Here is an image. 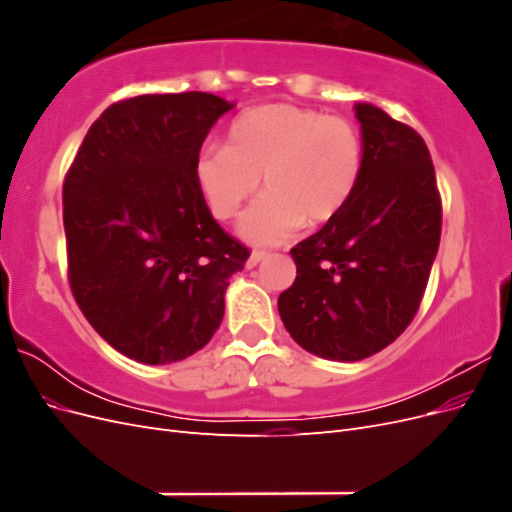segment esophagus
I'll return each instance as SVG.
<instances>
[{
  "label": "esophagus",
  "mask_w": 512,
  "mask_h": 512,
  "mask_svg": "<svg viewBox=\"0 0 512 512\" xmlns=\"http://www.w3.org/2000/svg\"><path fill=\"white\" fill-rule=\"evenodd\" d=\"M267 258V252H258V250H254L252 254H250V258H247V269H254L256 265H258V262H262V260H265Z\"/></svg>",
  "instance_id": "34e87169"
}]
</instances>
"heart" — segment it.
<instances>
[{
    "mask_svg": "<svg viewBox=\"0 0 512 512\" xmlns=\"http://www.w3.org/2000/svg\"><path fill=\"white\" fill-rule=\"evenodd\" d=\"M365 164L361 132L342 117L294 104H260L232 119L226 145L194 158V179L213 218H235L260 177L267 192L239 220V235L275 245L307 224H324L359 190Z\"/></svg>",
    "mask_w": 512,
    "mask_h": 512,
    "instance_id": "heart-1",
    "label": "heart"
}]
</instances>
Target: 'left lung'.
<instances>
[{
    "mask_svg": "<svg viewBox=\"0 0 512 512\" xmlns=\"http://www.w3.org/2000/svg\"><path fill=\"white\" fill-rule=\"evenodd\" d=\"M365 164L337 218L292 247L297 280L277 299L286 331L329 361H361L412 322L436 260L442 205L421 134L356 102Z\"/></svg>",
    "mask_w": 512,
    "mask_h": 512,
    "instance_id": "left-lung-1",
    "label": "left lung"
}]
</instances>
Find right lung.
<instances>
[{
    "mask_svg": "<svg viewBox=\"0 0 512 512\" xmlns=\"http://www.w3.org/2000/svg\"><path fill=\"white\" fill-rule=\"evenodd\" d=\"M230 108L203 91L117 102L66 175L72 294L98 335L138 363H177L207 346L228 280L250 258L194 179V158Z\"/></svg>",
    "mask_w": 512,
    "mask_h": 512,
    "instance_id": "right-lung-1",
    "label": "right lung"
}]
</instances>
